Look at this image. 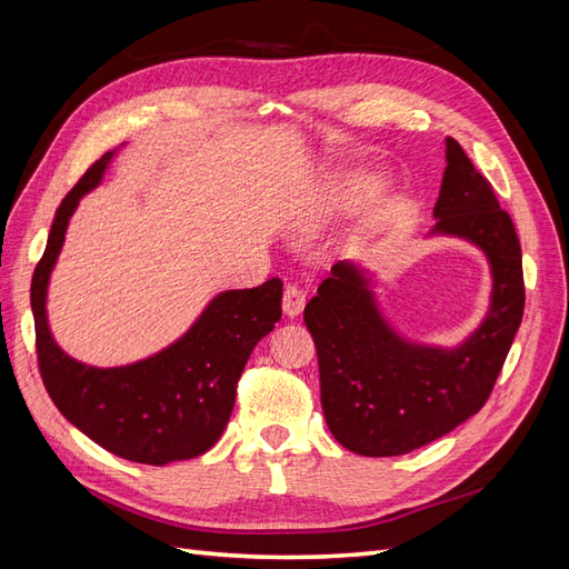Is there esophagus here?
Segmentation results:
<instances>
[{"mask_svg":"<svg viewBox=\"0 0 569 569\" xmlns=\"http://www.w3.org/2000/svg\"><path fill=\"white\" fill-rule=\"evenodd\" d=\"M303 306H306L303 289L297 287V284H287L284 287V295H282V311H284V316L297 318L303 311Z\"/></svg>","mask_w":569,"mask_h":569,"instance_id":"esophagus-1","label":"esophagus"}]
</instances>
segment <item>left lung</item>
Instances as JSON below:
<instances>
[{"instance_id":"1","label":"left lung","mask_w":569,"mask_h":569,"mask_svg":"<svg viewBox=\"0 0 569 569\" xmlns=\"http://www.w3.org/2000/svg\"><path fill=\"white\" fill-rule=\"evenodd\" d=\"M435 216L437 232L470 239L487 251L493 270L491 311L460 349L412 347L396 337L349 263H337L303 308L318 353L327 427L358 456L410 453L485 408L522 322L518 232L491 182L453 137L446 140Z\"/></svg>"}]
</instances>
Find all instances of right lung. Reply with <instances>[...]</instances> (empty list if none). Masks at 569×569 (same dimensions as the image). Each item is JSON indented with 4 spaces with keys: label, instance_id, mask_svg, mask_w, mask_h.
<instances>
[{
    "label": "right lung",
    "instance_id": "1",
    "mask_svg": "<svg viewBox=\"0 0 569 569\" xmlns=\"http://www.w3.org/2000/svg\"><path fill=\"white\" fill-rule=\"evenodd\" d=\"M109 159L111 151L63 197L32 272L40 377L61 416L109 453L144 465L197 458L220 439L253 347L282 318V282L272 278L253 289L222 291L180 341L134 366L101 370L68 358L47 327V282L68 218L101 180Z\"/></svg>",
    "mask_w": 569,
    "mask_h": 569
}]
</instances>
